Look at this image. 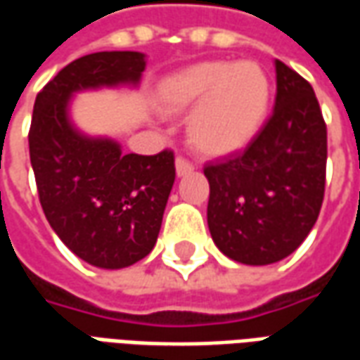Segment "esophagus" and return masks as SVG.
<instances>
[{"label":"esophagus","instance_id":"obj_1","mask_svg":"<svg viewBox=\"0 0 360 360\" xmlns=\"http://www.w3.org/2000/svg\"><path fill=\"white\" fill-rule=\"evenodd\" d=\"M175 169H177V175H187L195 169V164L193 162H188L187 158L179 156L175 160Z\"/></svg>","mask_w":360,"mask_h":360}]
</instances>
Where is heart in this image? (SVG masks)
<instances>
[{"instance_id":"obj_1","label":"heart","mask_w":360,"mask_h":360,"mask_svg":"<svg viewBox=\"0 0 360 360\" xmlns=\"http://www.w3.org/2000/svg\"><path fill=\"white\" fill-rule=\"evenodd\" d=\"M162 108H195L187 123L191 144L224 156L249 144L270 108V79L255 61H202L172 75L158 90Z\"/></svg>"}]
</instances>
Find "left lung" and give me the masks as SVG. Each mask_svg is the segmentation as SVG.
<instances>
[{
    "instance_id": "obj_1",
    "label": "left lung",
    "mask_w": 360,
    "mask_h": 360,
    "mask_svg": "<svg viewBox=\"0 0 360 360\" xmlns=\"http://www.w3.org/2000/svg\"><path fill=\"white\" fill-rule=\"evenodd\" d=\"M276 103L241 154L204 165L208 227L226 257L264 266L289 257L316 224L328 131L307 79L276 59Z\"/></svg>"
}]
</instances>
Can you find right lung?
<instances>
[{"mask_svg":"<svg viewBox=\"0 0 360 360\" xmlns=\"http://www.w3.org/2000/svg\"><path fill=\"white\" fill-rule=\"evenodd\" d=\"M139 51H98L63 67L38 96L28 131L30 164L46 218L75 255L98 268H125L156 245L175 156L121 154L115 142L86 139L67 119L75 90L136 82Z\"/></svg>","mask_w":360,"mask_h":360,"instance_id":"obj_1","label":"right lung"}]
</instances>
